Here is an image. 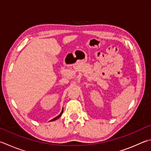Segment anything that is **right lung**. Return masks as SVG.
<instances>
[{
    "mask_svg": "<svg viewBox=\"0 0 151 151\" xmlns=\"http://www.w3.org/2000/svg\"><path fill=\"white\" fill-rule=\"evenodd\" d=\"M62 114H63V109H62V112H60V114L58 115V116H56V117H55V118H53L52 119V120H51L50 122H52V121H55V120H57V119L58 118H59L60 117V116H62Z\"/></svg>",
    "mask_w": 151,
    "mask_h": 151,
    "instance_id": "right-lung-1",
    "label": "right lung"
}]
</instances>
